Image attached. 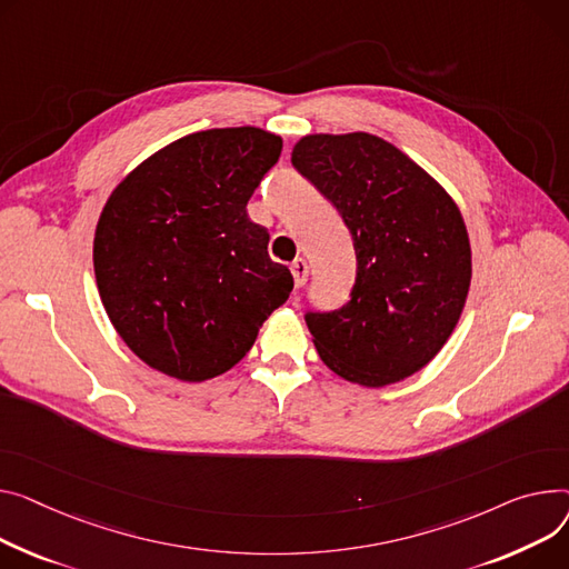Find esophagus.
<instances>
[{
    "mask_svg": "<svg viewBox=\"0 0 569 569\" xmlns=\"http://www.w3.org/2000/svg\"><path fill=\"white\" fill-rule=\"evenodd\" d=\"M290 272H292V277H295V286H297V288L305 286V281H307V277H309V264H307V260H305V258H295L292 264H290Z\"/></svg>",
    "mask_w": 569,
    "mask_h": 569,
    "instance_id": "34e87169",
    "label": "esophagus"
}]
</instances>
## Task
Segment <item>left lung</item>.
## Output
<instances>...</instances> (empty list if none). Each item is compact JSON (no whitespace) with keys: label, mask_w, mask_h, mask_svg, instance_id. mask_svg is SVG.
Wrapping results in <instances>:
<instances>
[{"label":"left lung","mask_w":569,"mask_h":569,"mask_svg":"<svg viewBox=\"0 0 569 569\" xmlns=\"http://www.w3.org/2000/svg\"><path fill=\"white\" fill-rule=\"evenodd\" d=\"M292 167L350 229L357 279L336 311H309L320 359L348 382L380 389L419 372L456 329L471 283L460 208L393 143L307 134Z\"/></svg>","instance_id":"obj_1"}]
</instances>
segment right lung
Segmentation results:
<instances>
[{"label":"right lung","mask_w":569,"mask_h":569,"mask_svg":"<svg viewBox=\"0 0 569 569\" xmlns=\"http://www.w3.org/2000/svg\"><path fill=\"white\" fill-rule=\"evenodd\" d=\"M260 128L187 134L130 171L96 226L102 307L126 346L182 382L231 370L292 290L247 203L281 156Z\"/></svg>","instance_id":"add662e5"}]
</instances>
